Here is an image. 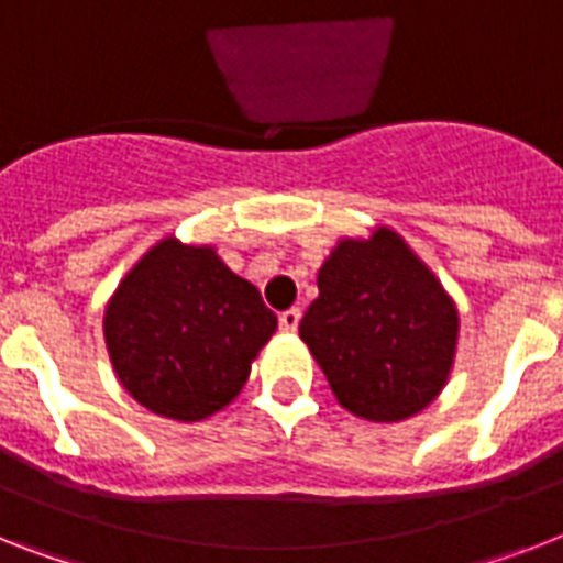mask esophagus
Returning <instances> with one entry per match:
<instances>
[{
    "instance_id": "34e87169",
    "label": "esophagus",
    "mask_w": 563,
    "mask_h": 563,
    "mask_svg": "<svg viewBox=\"0 0 563 563\" xmlns=\"http://www.w3.org/2000/svg\"><path fill=\"white\" fill-rule=\"evenodd\" d=\"M297 325H300V309H286L280 314V329L283 332H295Z\"/></svg>"
}]
</instances>
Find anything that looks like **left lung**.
<instances>
[{
    "mask_svg": "<svg viewBox=\"0 0 563 563\" xmlns=\"http://www.w3.org/2000/svg\"><path fill=\"white\" fill-rule=\"evenodd\" d=\"M300 320L343 409L395 423L427 409L452 372L457 309L427 263L391 229L340 240Z\"/></svg>",
    "mask_w": 563,
    "mask_h": 563,
    "instance_id": "1",
    "label": "left lung"
}]
</instances>
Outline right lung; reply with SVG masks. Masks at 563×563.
Returning <instances> with one entry per match:
<instances>
[{
	"label": "right lung",
	"mask_w": 563,
	"mask_h": 563,
	"mask_svg": "<svg viewBox=\"0 0 563 563\" xmlns=\"http://www.w3.org/2000/svg\"><path fill=\"white\" fill-rule=\"evenodd\" d=\"M277 329L252 283L211 245L159 240L106 306L111 366L136 404L172 420H202L238 398Z\"/></svg>",
	"instance_id": "right-lung-1"
}]
</instances>
